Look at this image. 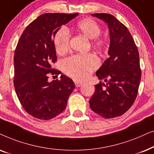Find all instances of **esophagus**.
Listing matches in <instances>:
<instances>
[{
  "instance_id": "34e87169",
  "label": "esophagus",
  "mask_w": 154,
  "mask_h": 154,
  "mask_svg": "<svg viewBox=\"0 0 154 154\" xmlns=\"http://www.w3.org/2000/svg\"><path fill=\"white\" fill-rule=\"evenodd\" d=\"M75 85L76 87H82V86L83 85V82H79L78 80H75Z\"/></svg>"
}]
</instances>
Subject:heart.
<instances>
[{
	"mask_svg": "<svg viewBox=\"0 0 154 154\" xmlns=\"http://www.w3.org/2000/svg\"><path fill=\"white\" fill-rule=\"evenodd\" d=\"M75 30L90 39L91 44L98 50L105 47L106 41L99 36L101 29L99 24L91 18H85L75 24ZM53 44L56 52L63 55L69 48V34L67 29H59L55 34ZM98 66V60L95 55L89 53L87 55H74L65 59L63 62L65 72L74 79L82 80L89 76Z\"/></svg>",
	"mask_w": 154,
	"mask_h": 154,
	"instance_id": "b5f03b06",
	"label": "heart"
}]
</instances>
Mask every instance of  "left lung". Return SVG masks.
<instances>
[{"mask_svg": "<svg viewBox=\"0 0 154 154\" xmlns=\"http://www.w3.org/2000/svg\"><path fill=\"white\" fill-rule=\"evenodd\" d=\"M92 16L108 24L110 32L109 58L96 75L100 82L89 100L91 110L104 118L121 116L136 99L141 71L137 47L128 28L113 15L96 13Z\"/></svg>", "mask_w": 154, "mask_h": 154, "instance_id": "8db88e82", "label": "left lung"}]
</instances>
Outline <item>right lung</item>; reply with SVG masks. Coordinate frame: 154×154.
<instances>
[{"instance_id": "1", "label": "right lung", "mask_w": 154, "mask_h": 154, "mask_svg": "<svg viewBox=\"0 0 154 154\" xmlns=\"http://www.w3.org/2000/svg\"><path fill=\"white\" fill-rule=\"evenodd\" d=\"M78 13H45L26 26L20 36L14 56V87L25 111L34 118L48 120L66 108L75 89L67 76L48 82V75L60 71L52 67L57 60L53 37L60 26ZM49 74H48V73Z\"/></svg>"}]
</instances>
